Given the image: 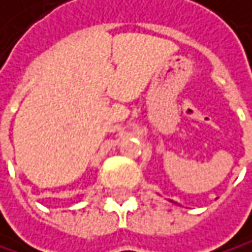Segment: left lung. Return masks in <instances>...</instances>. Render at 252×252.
<instances>
[{
  "label": "left lung",
  "mask_w": 252,
  "mask_h": 252,
  "mask_svg": "<svg viewBox=\"0 0 252 252\" xmlns=\"http://www.w3.org/2000/svg\"><path fill=\"white\" fill-rule=\"evenodd\" d=\"M171 202H173V201H171Z\"/></svg>",
  "instance_id": "1"
}]
</instances>
